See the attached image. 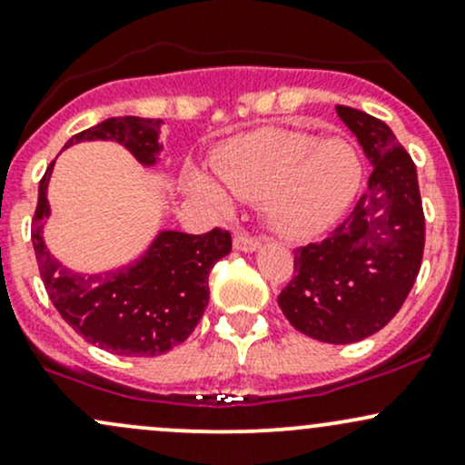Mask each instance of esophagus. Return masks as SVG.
Listing matches in <instances>:
<instances>
[{
    "mask_svg": "<svg viewBox=\"0 0 465 465\" xmlns=\"http://www.w3.org/2000/svg\"><path fill=\"white\" fill-rule=\"evenodd\" d=\"M232 246H234V251H242V252H254L257 251L259 246H262V239H257V237H251V234H237V237H234V242H232Z\"/></svg>",
    "mask_w": 465,
    "mask_h": 465,
    "instance_id": "esophagus-1",
    "label": "esophagus"
}]
</instances>
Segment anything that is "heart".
<instances>
[{
  "label": "heart",
  "mask_w": 465,
  "mask_h": 465,
  "mask_svg": "<svg viewBox=\"0 0 465 465\" xmlns=\"http://www.w3.org/2000/svg\"><path fill=\"white\" fill-rule=\"evenodd\" d=\"M219 182L191 171L186 186L217 211L232 198L262 202L271 228L292 239L312 237L337 222L363 179L357 148L343 137L319 139L288 128H263L232 139L214 159Z\"/></svg>",
  "instance_id": "b5f03b06"
}]
</instances>
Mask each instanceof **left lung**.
Returning a JSON list of instances; mask_svg holds the SVG:
<instances>
[{"mask_svg": "<svg viewBox=\"0 0 465 465\" xmlns=\"http://www.w3.org/2000/svg\"><path fill=\"white\" fill-rule=\"evenodd\" d=\"M371 162L368 191L323 242L294 252L279 308L299 332L354 343L379 332L406 302L421 268L426 223L417 168L381 119L337 106Z\"/></svg>", "mask_w": 465, "mask_h": 465, "instance_id": "8db88e82", "label": "left lung"}]
</instances>
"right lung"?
Returning <instances> with one entry per match:
<instances>
[{
    "label": "right lung",
    "mask_w": 465,
    "mask_h": 465,
    "mask_svg": "<svg viewBox=\"0 0 465 465\" xmlns=\"http://www.w3.org/2000/svg\"><path fill=\"white\" fill-rule=\"evenodd\" d=\"M162 119L111 117L73 134L64 148L82 142L122 143L142 166L159 163ZM53 166L39 182L33 219V248L39 274L59 314L88 343L122 357H157L186 341L208 306V272L232 248L231 232L186 234L159 231L151 246L126 266L77 272L48 251L44 228L51 217L48 182Z\"/></svg>",
    "instance_id": "obj_1"
}]
</instances>
